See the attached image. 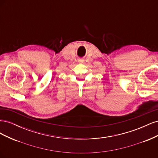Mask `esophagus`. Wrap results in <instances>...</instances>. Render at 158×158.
Instances as JSON below:
<instances>
[{
    "instance_id": "1",
    "label": "esophagus",
    "mask_w": 158,
    "mask_h": 158,
    "mask_svg": "<svg viewBox=\"0 0 158 158\" xmlns=\"http://www.w3.org/2000/svg\"><path fill=\"white\" fill-rule=\"evenodd\" d=\"M78 62H79L80 63H82L83 62H84V60H82V59H79V60H78Z\"/></svg>"
}]
</instances>
